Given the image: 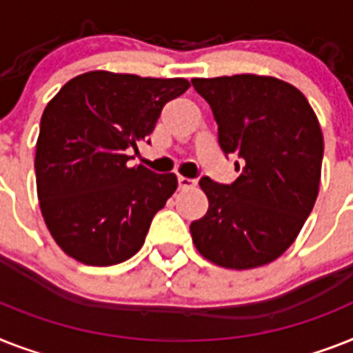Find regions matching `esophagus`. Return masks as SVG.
I'll return each mask as SVG.
<instances>
[{
	"label": "esophagus",
	"instance_id": "obj_1",
	"mask_svg": "<svg viewBox=\"0 0 353 353\" xmlns=\"http://www.w3.org/2000/svg\"><path fill=\"white\" fill-rule=\"evenodd\" d=\"M177 185H179V190H188V188H194L196 186V181L190 179V177H177Z\"/></svg>",
	"mask_w": 353,
	"mask_h": 353
}]
</instances>
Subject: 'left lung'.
I'll return each instance as SVG.
<instances>
[{
	"label": "left lung",
	"instance_id": "obj_1",
	"mask_svg": "<svg viewBox=\"0 0 353 353\" xmlns=\"http://www.w3.org/2000/svg\"><path fill=\"white\" fill-rule=\"evenodd\" d=\"M192 85L210 105L221 150L241 157L232 185L199 181L208 210L190 225L192 241L223 268L268 265L296 241L316 205L325 148L319 119L305 94L277 77H194Z\"/></svg>",
	"mask_w": 353,
	"mask_h": 353
}]
</instances>
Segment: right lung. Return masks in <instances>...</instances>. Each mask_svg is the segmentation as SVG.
Returning <instances> with one entry per match:
<instances>
[{"label":"right lung","instance_id":"right-lung-1","mask_svg":"<svg viewBox=\"0 0 353 353\" xmlns=\"http://www.w3.org/2000/svg\"><path fill=\"white\" fill-rule=\"evenodd\" d=\"M188 87L185 77L92 70L72 77L48 101L34 159L37 199L67 256L112 266L139 252L177 177L128 167V150L150 136L165 103Z\"/></svg>","mask_w":353,"mask_h":353}]
</instances>
